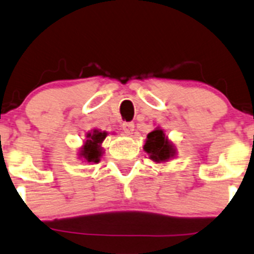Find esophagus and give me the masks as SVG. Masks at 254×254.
I'll use <instances>...</instances> for the list:
<instances>
[{
    "label": "esophagus",
    "mask_w": 254,
    "mask_h": 254,
    "mask_svg": "<svg viewBox=\"0 0 254 254\" xmlns=\"http://www.w3.org/2000/svg\"><path fill=\"white\" fill-rule=\"evenodd\" d=\"M123 130H124L127 134H132V131H134V123L131 122H127L123 124Z\"/></svg>",
    "instance_id": "34e87169"
}]
</instances>
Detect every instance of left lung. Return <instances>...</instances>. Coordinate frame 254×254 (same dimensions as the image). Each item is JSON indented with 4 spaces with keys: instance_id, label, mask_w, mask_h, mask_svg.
Masks as SVG:
<instances>
[{
    "instance_id": "8db88e82",
    "label": "left lung",
    "mask_w": 254,
    "mask_h": 254,
    "mask_svg": "<svg viewBox=\"0 0 254 254\" xmlns=\"http://www.w3.org/2000/svg\"><path fill=\"white\" fill-rule=\"evenodd\" d=\"M144 150L149 154V159L157 164L169 161L176 154V149L174 147V145L167 139V136H165L164 130L159 129V127L147 134Z\"/></svg>"
}]
</instances>
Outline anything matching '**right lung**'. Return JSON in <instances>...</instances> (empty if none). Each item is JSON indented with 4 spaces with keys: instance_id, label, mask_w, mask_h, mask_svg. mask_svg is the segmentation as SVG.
I'll list each match as a JSON object with an SVG mask.
<instances>
[{
    "instance_id": "right-lung-1",
    "label": "right lung",
    "mask_w": 254,
    "mask_h": 254,
    "mask_svg": "<svg viewBox=\"0 0 254 254\" xmlns=\"http://www.w3.org/2000/svg\"><path fill=\"white\" fill-rule=\"evenodd\" d=\"M107 135V132L100 131L98 129L88 132L87 140L84 141L83 146L80 147L79 157L84 159L87 162L98 164L100 161V157L103 156L102 142L104 141Z\"/></svg>"
}]
</instances>
